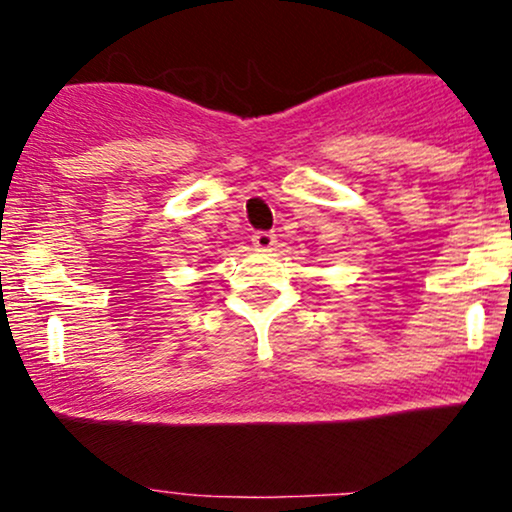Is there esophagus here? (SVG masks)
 Wrapping results in <instances>:
<instances>
[{
  "instance_id": "34e87169",
  "label": "esophagus",
  "mask_w": 512,
  "mask_h": 512,
  "mask_svg": "<svg viewBox=\"0 0 512 512\" xmlns=\"http://www.w3.org/2000/svg\"><path fill=\"white\" fill-rule=\"evenodd\" d=\"M252 245H255V250H260V252L274 250V245H276L274 233H269V231H257L255 236H252Z\"/></svg>"
}]
</instances>
